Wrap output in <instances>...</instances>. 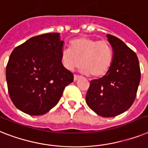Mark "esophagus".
Listing matches in <instances>:
<instances>
[{
    "instance_id": "esophagus-1",
    "label": "esophagus",
    "mask_w": 148,
    "mask_h": 148,
    "mask_svg": "<svg viewBox=\"0 0 148 148\" xmlns=\"http://www.w3.org/2000/svg\"><path fill=\"white\" fill-rule=\"evenodd\" d=\"M79 79H81V76H79V75H74V81H77V80H79Z\"/></svg>"
}]
</instances>
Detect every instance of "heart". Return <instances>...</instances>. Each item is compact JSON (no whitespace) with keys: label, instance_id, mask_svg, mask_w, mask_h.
<instances>
[{"label":"heart","instance_id":"obj_1","mask_svg":"<svg viewBox=\"0 0 148 148\" xmlns=\"http://www.w3.org/2000/svg\"><path fill=\"white\" fill-rule=\"evenodd\" d=\"M113 60L112 47L105 40L79 37L70 42V49L63 48L60 53L62 66L73 71L81 63L80 71L94 78L106 75Z\"/></svg>","mask_w":148,"mask_h":148}]
</instances>
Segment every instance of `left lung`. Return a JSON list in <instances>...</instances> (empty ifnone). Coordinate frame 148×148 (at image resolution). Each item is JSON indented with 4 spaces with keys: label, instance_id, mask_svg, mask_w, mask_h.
I'll return each instance as SVG.
<instances>
[{
    "label": "left lung",
    "instance_id": "left-lung-1",
    "mask_svg": "<svg viewBox=\"0 0 148 148\" xmlns=\"http://www.w3.org/2000/svg\"><path fill=\"white\" fill-rule=\"evenodd\" d=\"M113 60L106 75L90 82L86 96L88 106L101 117H114L126 112L134 102L140 80L138 56L125 42L106 35Z\"/></svg>",
    "mask_w": 148,
    "mask_h": 148
}]
</instances>
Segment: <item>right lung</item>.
Segmentation results:
<instances>
[{"mask_svg": "<svg viewBox=\"0 0 148 148\" xmlns=\"http://www.w3.org/2000/svg\"><path fill=\"white\" fill-rule=\"evenodd\" d=\"M59 33L34 36L13 50L6 68L8 92L19 110L42 115L59 102L73 74L62 66Z\"/></svg>", "mask_w": 148, "mask_h": 148, "instance_id": "obj_1", "label": "right lung"}]
</instances>
